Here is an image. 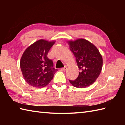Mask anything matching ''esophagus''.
<instances>
[{"instance_id":"obj_1","label":"esophagus","mask_w":125,"mask_h":125,"mask_svg":"<svg viewBox=\"0 0 125 125\" xmlns=\"http://www.w3.org/2000/svg\"><path fill=\"white\" fill-rule=\"evenodd\" d=\"M67 70V66H65L64 68H61V70H62V71H65V70Z\"/></svg>"}]
</instances>
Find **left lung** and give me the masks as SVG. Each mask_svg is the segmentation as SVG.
<instances>
[{
	"label": "left lung",
	"mask_w": 125,
	"mask_h": 125,
	"mask_svg": "<svg viewBox=\"0 0 125 125\" xmlns=\"http://www.w3.org/2000/svg\"><path fill=\"white\" fill-rule=\"evenodd\" d=\"M69 48L76 58L79 75L70 83L74 87L85 88L99 77L103 67V57L94 45L84 39L67 41Z\"/></svg>",
	"instance_id": "8db88e82"
}]
</instances>
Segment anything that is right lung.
Instances as JSON below:
<instances>
[{
    "mask_svg": "<svg viewBox=\"0 0 125 125\" xmlns=\"http://www.w3.org/2000/svg\"><path fill=\"white\" fill-rule=\"evenodd\" d=\"M55 43L44 39L36 41L26 49L20 60V68L25 81L36 88L46 86L51 81L57 69L53 67L52 60L47 57Z\"/></svg>",
    "mask_w": 125,
    "mask_h": 125,
    "instance_id": "obj_1",
    "label": "right lung"
}]
</instances>
